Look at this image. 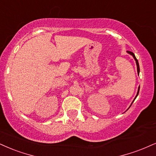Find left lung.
Instances as JSON below:
<instances>
[{"label":"left lung","instance_id":"left-lung-1","mask_svg":"<svg viewBox=\"0 0 156 156\" xmlns=\"http://www.w3.org/2000/svg\"><path fill=\"white\" fill-rule=\"evenodd\" d=\"M127 53H129V54H130L131 55H132V57L134 58V60H135V62H136V64H137V74H140V66H139V63H138V61H137V59L136 58V57H135V55H134V54L133 53H132V52H131V51H127ZM139 91H140V86H139V87H138V90H137V95H136V96H135V98H134V101H132V103H133V102L134 101V100L136 99V98L137 97V95H138V94H139ZM132 104L130 105V106H131L132 105ZM130 106L129 107V108H130ZM128 108V109H129Z\"/></svg>","mask_w":156,"mask_h":156}]
</instances>
